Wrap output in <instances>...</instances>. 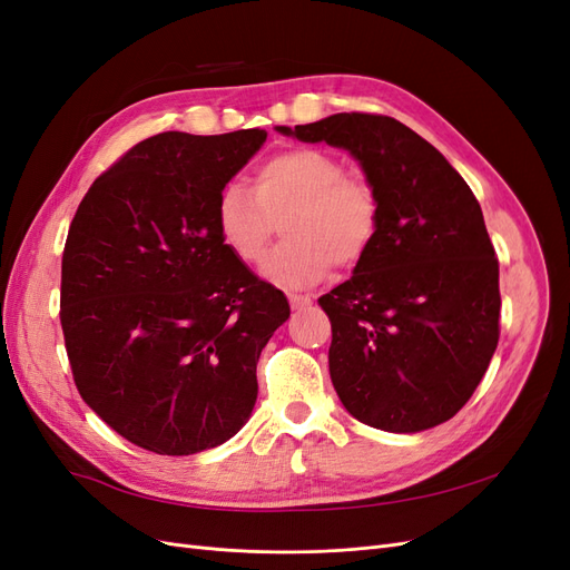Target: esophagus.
<instances>
[{
  "label": "esophagus",
  "mask_w": 570,
  "mask_h": 570,
  "mask_svg": "<svg viewBox=\"0 0 570 570\" xmlns=\"http://www.w3.org/2000/svg\"><path fill=\"white\" fill-rule=\"evenodd\" d=\"M312 302H314L312 295H297V292H292V295H289V306L292 308H306V306H312Z\"/></svg>",
  "instance_id": "34e87169"
}]
</instances>
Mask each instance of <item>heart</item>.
<instances>
[{
	"label": "heart",
	"mask_w": 570,
	"mask_h": 570,
	"mask_svg": "<svg viewBox=\"0 0 570 570\" xmlns=\"http://www.w3.org/2000/svg\"><path fill=\"white\" fill-rule=\"evenodd\" d=\"M216 230L245 266L264 262L283 220L285 243L264 266L266 278L287 287L318 283L335 264L352 268L366 256L377 228L373 185L347 174L323 149L295 147L262 161L254 189L228 183L216 197Z\"/></svg>",
	"instance_id": "obj_1"
}]
</instances>
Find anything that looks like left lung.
I'll use <instances>...</instances> for the list:
<instances>
[{"label":"left lung","mask_w":570,"mask_h":570,"mask_svg":"<svg viewBox=\"0 0 570 570\" xmlns=\"http://www.w3.org/2000/svg\"><path fill=\"white\" fill-rule=\"evenodd\" d=\"M350 151L377 197L352 278L318 299L340 402L385 433H421L471 400L499 342V262L471 187L396 118L335 114L278 126Z\"/></svg>","instance_id":"obj_1"}]
</instances>
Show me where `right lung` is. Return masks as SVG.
Instances as JSON below:
<instances>
[{
    "instance_id": "obj_1",
    "label": "right lung",
    "mask_w": 570,
    "mask_h": 570,
    "mask_svg": "<svg viewBox=\"0 0 570 570\" xmlns=\"http://www.w3.org/2000/svg\"><path fill=\"white\" fill-rule=\"evenodd\" d=\"M266 130L159 132L101 174L68 228L61 327L97 416L154 454L230 440L256 402V364L289 318L281 289L226 249L216 197Z\"/></svg>"
}]
</instances>
